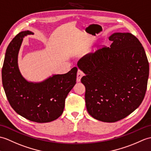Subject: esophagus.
I'll list each match as a JSON object with an SVG mask.
<instances>
[{"label": "esophagus", "instance_id": "1", "mask_svg": "<svg viewBox=\"0 0 151 151\" xmlns=\"http://www.w3.org/2000/svg\"><path fill=\"white\" fill-rule=\"evenodd\" d=\"M83 76H84V73L81 70L79 69L78 73H77V82H79L81 81V79Z\"/></svg>", "mask_w": 151, "mask_h": 151}]
</instances>
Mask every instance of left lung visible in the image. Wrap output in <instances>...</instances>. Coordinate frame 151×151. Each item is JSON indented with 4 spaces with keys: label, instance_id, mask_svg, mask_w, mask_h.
Listing matches in <instances>:
<instances>
[{
    "label": "left lung",
    "instance_id": "obj_1",
    "mask_svg": "<svg viewBox=\"0 0 151 151\" xmlns=\"http://www.w3.org/2000/svg\"><path fill=\"white\" fill-rule=\"evenodd\" d=\"M110 47H104L79 60L85 73V103L89 114L112 123L138 108L145 95L149 65L142 45L130 33H114Z\"/></svg>",
    "mask_w": 151,
    "mask_h": 151
}]
</instances>
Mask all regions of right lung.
Listing matches in <instances>:
<instances>
[{
    "instance_id": "right-lung-1",
    "label": "right lung",
    "mask_w": 151,
    "mask_h": 151,
    "mask_svg": "<svg viewBox=\"0 0 151 151\" xmlns=\"http://www.w3.org/2000/svg\"><path fill=\"white\" fill-rule=\"evenodd\" d=\"M33 34L28 30L21 32L9 43L2 69V85L9 103L18 114L32 122L47 123L63 114L66 96L76 83L78 68L41 83L26 81L19 71L18 54L23 37Z\"/></svg>"
}]
</instances>
